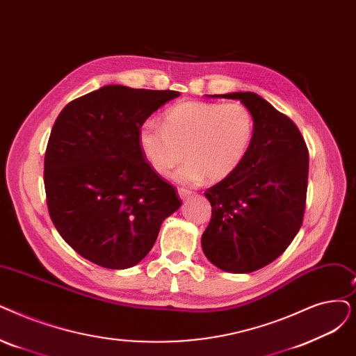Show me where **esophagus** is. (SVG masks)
I'll use <instances>...</instances> for the list:
<instances>
[{
    "mask_svg": "<svg viewBox=\"0 0 356 356\" xmlns=\"http://www.w3.org/2000/svg\"><path fill=\"white\" fill-rule=\"evenodd\" d=\"M177 193L180 196V199H183V200H186V199H189L192 196V192L188 191V189H179Z\"/></svg>",
    "mask_w": 356,
    "mask_h": 356,
    "instance_id": "34e87169",
    "label": "esophagus"
}]
</instances>
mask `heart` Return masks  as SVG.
I'll return each instance as SVG.
<instances>
[{
  "mask_svg": "<svg viewBox=\"0 0 356 356\" xmlns=\"http://www.w3.org/2000/svg\"><path fill=\"white\" fill-rule=\"evenodd\" d=\"M254 118L241 103L183 102L172 107L164 127L151 119L138 129V145L148 165L167 175L183 157L173 179L195 184L220 181L241 164L253 140Z\"/></svg>",
  "mask_w": 356,
  "mask_h": 356,
  "instance_id": "obj_1",
  "label": "heart"
}]
</instances>
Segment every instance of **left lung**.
<instances>
[{"mask_svg":"<svg viewBox=\"0 0 356 356\" xmlns=\"http://www.w3.org/2000/svg\"><path fill=\"white\" fill-rule=\"evenodd\" d=\"M212 97L249 107L254 134L241 164L205 192L212 216L202 250L224 272L250 273L280 257L301 228L308 149L296 123L256 92Z\"/></svg>","mask_w":356,"mask_h":356,"instance_id":"left-lung-1","label":"left lung"}]
</instances>
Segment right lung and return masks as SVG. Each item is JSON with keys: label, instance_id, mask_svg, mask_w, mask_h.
<instances>
[{"label": "right lung", "instance_id": "add662e5", "mask_svg": "<svg viewBox=\"0 0 356 356\" xmlns=\"http://www.w3.org/2000/svg\"><path fill=\"white\" fill-rule=\"evenodd\" d=\"M179 91L104 86L68 103L44 154L51 220L72 249L107 269L148 254L181 202L145 161L138 129Z\"/></svg>", "mask_w": 356, "mask_h": 356}]
</instances>
